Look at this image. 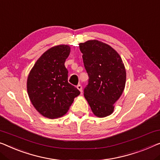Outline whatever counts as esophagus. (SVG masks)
Instances as JSON below:
<instances>
[{"mask_svg":"<svg viewBox=\"0 0 160 160\" xmlns=\"http://www.w3.org/2000/svg\"><path fill=\"white\" fill-rule=\"evenodd\" d=\"M77 88H78V90H80V92H82V85H78V86H77Z\"/></svg>","mask_w":160,"mask_h":160,"instance_id":"esophagus-1","label":"esophagus"}]
</instances>
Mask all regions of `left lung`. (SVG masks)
Listing matches in <instances>:
<instances>
[{
    "label": "left lung",
    "instance_id": "obj_1",
    "mask_svg": "<svg viewBox=\"0 0 160 160\" xmlns=\"http://www.w3.org/2000/svg\"><path fill=\"white\" fill-rule=\"evenodd\" d=\"M79 47L89 76L84 96L95 116L106 117L113 113L114 104L124 90V64L113 47L98 40H88Z\"/></svg>",
    "mask_w": 160,
    "mask_h": 160
}]
</instances>
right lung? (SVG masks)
Instances as JSON below:
<instances>
[{"mask_svg": "<svg viewBox=\"0 0 160 160\" xmlns=\"http://www.w3.org/2000/svg\"><path fill=\"white\" fill-rule=\"evenodd\" d=\"M71 47L54 46L37 59L27 78V92L34 107L44 117L60 118L68 113L80 92L68 82L65 62Z\"/></svg>", "mask_w": 160, "mask_h": 160, "instance_id": "right-lung-1", "label": "right lung"}]
</instances>
